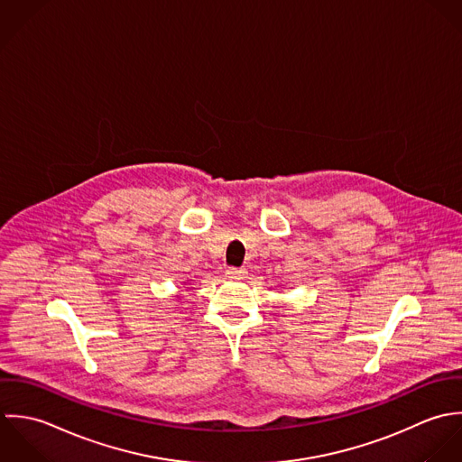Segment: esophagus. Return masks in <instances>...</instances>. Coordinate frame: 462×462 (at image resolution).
Wrapping results in <instances>:
<instances>
[{"mask_svg":"<svg viewBox=\"0 0 462 462\" xmlns=\"http://www.w3.org/2000/svg\"><path fill=\"white\" fill-rule=\"evenodd\" d=\"M226 277L234 278V280H241L246 277V270L245 268H226Z\"/></svg>","mask_w":462,"mask_h":462,"instance_id":"1","label":"esophagus"}]
</instances>
